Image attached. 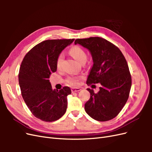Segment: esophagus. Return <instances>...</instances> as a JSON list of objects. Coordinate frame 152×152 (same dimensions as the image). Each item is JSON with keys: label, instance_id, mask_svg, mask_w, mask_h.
<instances>
[{"label": "esophagus", "instance_id": "esophagus-1", "mask_svg": "<svg viewBox=\"0 0 152 152\" xmlns=\"http://www.w3.org/2000/svg\"><path fill=\"white\" fill-rule=\"evenodd\" d=\"M81 90L80 88L79 87H73V88L72 89V93H75V92H79Z\"/></svg>", "mask_w": 152, "mask_h": 152}]
</instances>
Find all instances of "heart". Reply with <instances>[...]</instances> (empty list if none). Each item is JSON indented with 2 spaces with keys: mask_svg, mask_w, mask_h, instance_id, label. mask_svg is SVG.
Returning a JSON list of instances; mask_svg holds the SVG:
<instances>
[{
  "mask_svg": "<svg viewBox=\"0 0 152 152\" xmlns=\"http://www.w3.org/2000/svg\"><path fill=\"white\" fill-rule=\"evenodd\" d=\"M70 53L72 56L76 60L81 63L84 60H86L87 59V54L83 49H82L79 46H73L70 50ZM64 59V54L63 53H60L57 58L56 59V68L58 69H60L62 66V63ZM80 77H69L68 79V83L72 86H77L79 83Z\"/></svg>",
  "mask_w": 152,
  "mask_h": 152,
  "instance_id": "obj_1",
  "label": "heart"
}]
</instances>
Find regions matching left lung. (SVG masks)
Instances as JSON below:
<instances>
[{
	"mask_svg": "<svg viewBox=\"0 0 152 152\" xmlns=\"http://www.w3.org/2000/svg\"><path fill=\"white\" fill-rule=\"evenodd\" d=\"M77 44L88 49L93 58L87 84L102 85L98 93L87 89L91 97L85 104V111L98 121L111 120L120 113L129 95L132 82L126 59L117 46L98 37L77 39Z\"/></svg>",
	"mask_w": 152,
	"mask_h": 152,
	"instance_id": "left-lung-1",
	"label": "left lung"
}]
</instances>
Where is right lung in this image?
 <instances>
[{"label": "right lung", "instance_id": "add662e5", "mask_svg": "<svg viewBox=\"0 0 152 152\" xmlns=\"http://www.w3.org/2000/svg\"><path fill=\"white\" fill-rule=\"evenodd\" d=\"M73 40H44L30 50L23 59L18 75L22 97L32 114L41 121H57L66 111L70 88L65 86L59 91L53 90L49 79L57 70L58 55Z\"/></svg>", "mask_w": 152, "mask_h": 152}]
</instances>
